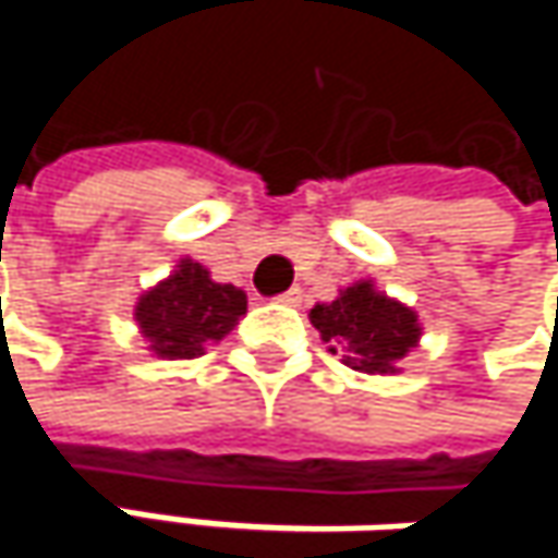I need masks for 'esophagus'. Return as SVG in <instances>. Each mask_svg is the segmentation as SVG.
<instances>
[{
  "label": "esophagus",
  "instance_id": "1",
  "mask_svg": "<svg viewBox=\"0 0 558 558\" xmlns=\"http://www.w3.org/2000/svg\"><path fill=\"white\" fill-rule=\"evenodd\" d=\"M278 303H283V306H300V303H303V290H300V287L283 290V293L278 296Z\"/></svg>",
  "mask_w": 558,
  "mask_h": 558
}]
</instances>
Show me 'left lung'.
Here are the masks:
<instances>
[{"instance_id": "left-lung-1", "label": "left lung", "mask_w": 558, "mask_h": 558, "mask_svg": "<svg viewBox=\"0 0 558 558\" xmlns=\"http://www.w3.org/2000/svg\"><path fill=\"white\" fill-rule=\"evenodd\" d=\"M310 323L323 342H332L329 352L342 355V365L365 375H397V362L420 342L416 313L375 290L372 280L345 287L332 303H316Z\"/></svg>"}]
</instances>
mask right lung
<instances>
[{"label": "right lung", "instance_id": "right-lung-1", "mask_svg": "<svg viewBox=\"0 0 558 558\" xmlns=\"http://www.w3.org/2000/svg\"><path fill=\"white\" fill-rule=\"evenodd\" d=\"M245 306V290L216 283L203 265L183 258L168 280L138 296L135 319L148 339V349L158 359L173 362L196 359L209 342L226 339Z\"/></svg>", "mask_w": 558, "mask_h": 558}]
</instances>
